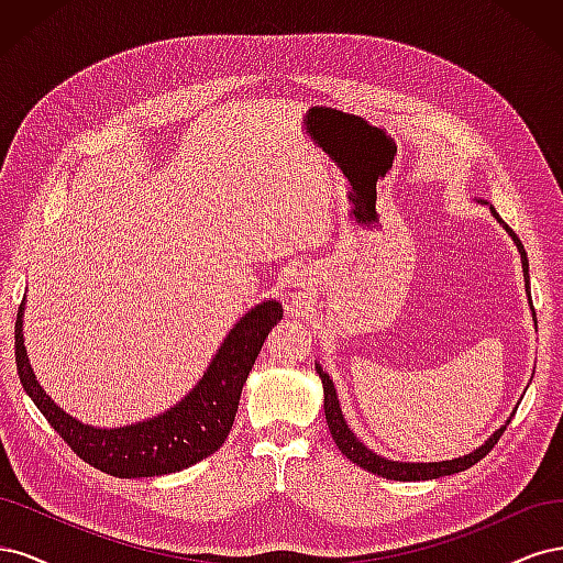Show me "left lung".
<instances>
[{"mask_svg": "<svg viewBox=\"0 0 563 563\" xmlns=\"http://www.w3.org/2000/svg\"><path fill=\"white\" fill-rule=\"evenodd\" d=\"M488 203V201H484ZM490 213L498 218V223L507 230V234L512 236L519 253H521V267H523V277H526V288H528V258H526V251H523V244L519 242V236L512 232V228H509L505 220L496 213V209L490 207ZM528 298H531V291H528ZM533 308V302H531ZM536 317V312H533ZM317 373L319 378L323 383V413H327V422H329V430H331V437L335 441V446L340 449V453H343L345 457H350L352 463H356L360 467L378 474V476H385V479H395V482H424V479H439V476H449V474H455V472H465L467 467H472L474 463H479V460L490 453V449L498 444V439L503 437L505 428L509 424V420L503 424V428L498 432H493L488 437V441H484V444L463 455V457H453V460H441V463H397V460H387L378 453H373L371 449H366L360 439L354 437V432L347 428V422L343 418V411H340V404H338V395H335V387H333V380L329 378V373L323 371L319 364H317Z\"/></svg>", "mask_w": 563, "mask_h": 563, "instance_id": "1", "label": "left lung"}]
</instances>
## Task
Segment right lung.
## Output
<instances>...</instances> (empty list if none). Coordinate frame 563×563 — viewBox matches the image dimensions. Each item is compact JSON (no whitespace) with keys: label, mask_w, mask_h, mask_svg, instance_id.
Returning <instances> with one entry per match:
<instances>
[{"label":"right lung","mask_w":563,"mask_h":563,"mask_svg":"<svg viewBox=\"0 0 563 563\" xmlns=\"http://www.w3.org/2000/svg\"><path fill=\"white\" fill-rule=\"evenodd\" d=\"M23 310L25 298L15 317V366L25 391L84 463L119 479L180 472L223 446L249 373L267 333L284 317L277 300L255 305L230 329L190 395L157 418L106 430L67 416L37 383L23 340Z\"/></svg>","instance_id":"1"}]
</instances>
